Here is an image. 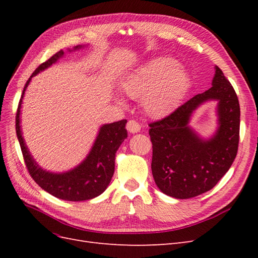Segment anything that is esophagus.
Instances as JSON below:
<instances>
[{
    "label": "esophagus",
    "mask_w": 258,
    "mask_h": 258,
    "mask_svg": "<svg viewBox=\"0 0 258 258\" xmlns=\"http://www.w3.org/2000/svg\"><path fill=\"white\" fill-rule=\"evenodd\" d=\"M126 128L130 134H137V132H140V130H141V126H140V123L136 120H129L127 122Z\"/></svg>",
    "instance_id": "obj_1"
}]
</instances>
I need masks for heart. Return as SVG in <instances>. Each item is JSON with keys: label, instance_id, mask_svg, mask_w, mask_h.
I'll return each mask as SVG.
<instances>
[{"label": "heart", "instance_id": "heart-1", "mask_svg": "<svg viewBox=\"0 0 258 258\" xmlns=\"http://www.w3.org/2000/svg\"><path fill=\"white\" fill-rule=\"evenodd\" d=\"M188 72L169 57L156 58L139 68L122 84L126 95L142 98L144 112L159 118L172 112L189 88ZM122 104V100L118 99Z\"/></svg>", "mask_w": 258, "mask_h": 258}]
</instances>
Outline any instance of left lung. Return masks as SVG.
<instances>
[{"label":"left lung","instance_id":"8db88e82","mask_svg":"<svg viewBox=\"0 0 258 258\" xmlns=\"http://www.w3.org/2000/svg\"><path fill=\"white\" fill-rule=\"evenodd\" d=\"M211 99L218 101L219 128L212 138L204 140L188 123L193 111ZM150 127L152 172L158 188L177 199L199 196L213 188L237 156L240 105L236 91L215 67L212 87Z\"/></svg>","mask_w":258,"mask_h":258}]
</instances>
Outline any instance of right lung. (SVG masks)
<instances>
[{
  "label": "right lung",
  "instance_id": "1",
  "mask_svg": "<svg viewBox=\"0 0 258 258\" xmlns=\"http://www.w3.org/2000/svg\"><path fill=\"white\" fill-rule=\"evenodd\" d=\"M84 46H76L73 50L83 48ZM69 51H72L69 49ZM63 50L54 53L30 76L23 88L21 99L19 101L16 114V132L21 147V152L30 175L36 184L49 192L52 196L68 201L89 200L102 194L110 184L115 170V154L123 140L128 137L126 130L127 120L122 119L112 123L103 124L100 128L95 143L89 154L83 162L74 169L62 173H53L42 169L31 156L28 147L22 138L20 128V108L25 91L31 79L36 74L44 71L63 57Z\"/></svg>",
  "mask_w": 258,
  "mask_h": 258
}]
</instances>
